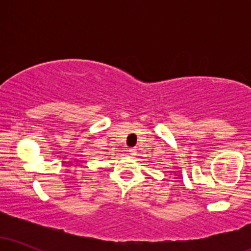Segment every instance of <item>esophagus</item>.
Instances as JSON below:
<instances>
[{
  "label": "esophagus",
  "mask_w": 251,
  "mask_h": 251,
  "mask_svg": "<svg viewBox=\"0 0 251 251\" xmlns=\"http://www.w3.org/2000/svg\"><path fill=\"white\" fill-rule=\"evenodd\" d=\"M127 151L129 152V154H131V155H135V153H137V150H135V149H128Z\"/></svg>",
  "instance_id": "1"
}]
</instances>
